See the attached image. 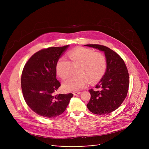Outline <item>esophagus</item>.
<instances>
[{"label": "esophagus", "instance_id": "obj_1", "mask_svg": "<svg viewBox=\"0 0 149 149\" xmlns=\"http://www.w3.org/2000/svg\"><path fill=\"white\" fill-rule=\"evenodd\" d=\"M80 93H81L80 92H73V95H74V96H76V95H79Z\"/></svg>", "mask_w": 149, "mask_h": 149}]
</instances>
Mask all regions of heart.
Wrapping results in <instances>:
<instances>
[{
  "mask_svg": "<svg viewBox=\"0 0 149 149\" xmlns=\"http://www.w3.org/2000/svg\"><path fill=\"white\" fill-rule=\"evenodd\" d=\"M68 56L70 61L61 57L56 64L57 74L62 79L68 77L71 73L73 66L79 65L77 76H71L65 80L63 88L67 91H77L83 88L88 81H99L107 69V58L104 54L93 50L78 47L70 50Z\"/></svg>",
  "mask_w": 149,
  "mask_h": 149,
  "instance_id": "heart-1",
  "label": "heart"
}]
</instances>
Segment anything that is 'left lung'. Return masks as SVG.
<instances>
[{"label": "left lung", "instance_id": "left-lung-1", "mask_svg": "<svg viewBox=\"0 0 149 149\" xmlns=\"http://www.w3.org/2000/svg\"><path fill=\"white\" fill-rule=\"evenodd\" d=\"M85 46L104 52L107 70L100 82L95 86L99 90H89L91 98L86 106L92 113L103 115L118 108L126 99L129 87V74L122 57L104 45L89 44Z\"/></svg>", "mask_w": 149, "mask_h": 149}]
</instances>
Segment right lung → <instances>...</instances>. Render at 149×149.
<instances>
[{
    "instance_id": "obj_1",
    "label": "right lung",
    "mask_w": 149,
    "mask_h": 149,
    "mask_svg": "<svg viewBox=\"0 0 149 149\" xmlns=\"http://www.w3.org/2000/svg\"><path fill=\"white\" fill-rule=\"evenodd\" d=\"M69 46L49 47L34 53L23 69L21 88L24 99L30 109L45 118L62 114L72 93L55 94L61 84L56 79V64Z\"/></svg>"
}]
</instances>
